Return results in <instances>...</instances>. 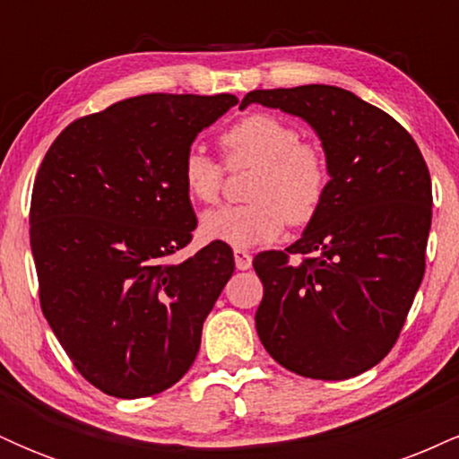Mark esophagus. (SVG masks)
<instances>
[{"mask_svg":"<svg viewBox=\"0 0 459 459\" xmlns=\"http://www.w3.org/2000/svg\"><path fill=\"white\" fill-rule=\"evenodd\" d=\"M235 265L237 270H250L252 267V255L247 250H241V247H235Z\"/></svg>","mask_w":459,"mask_h":459,"instance_id":"1","label":"esophagus"}]
</instances>
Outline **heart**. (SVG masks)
Returning a JSON list of instances; mask_svg holds the SVG:
<instances>
[{"label": "heart", "mask_w": 459, "mask_h": 459, "mask_svg": "<svg viewBox=\"0 0 459 459\" xmlns=\"http://www.w3.org/2000/svg\"><path fill=\"white\" fill-rule=\"evenodd\" d=\"M229 166L256 168L247 186V204L220 207L200 220V233L233 247L273 241L289 224H307L319 212L328 189V163L304 144L291 123L273 114H250L220 138ZM222 166L198 146L181 163L183 186L198 203H215L222 189Z\"/></svg>", "instance_id": "1"}]
</instances>
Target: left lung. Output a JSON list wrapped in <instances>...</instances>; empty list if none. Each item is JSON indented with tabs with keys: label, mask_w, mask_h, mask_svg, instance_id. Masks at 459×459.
Wrapping results in <instances>:
<instances>
[{
	"label": "left lung",
	"mask_w": 459,
	"mask_h": 459,
	"mask_svg": "<svg viewBox=\"0 0 459 459\" xmlns=\"http://www.w3.org/2000/svg\"><path fill=\"white\" fill-rule=\"evenodd\" d=\"M250 103L308 123L330 175L324 203L296 244L252 263L263 282L255 317L261 343L298 376H360L391 351L423 281L428 163L397 120L343 88L252 91L241 109Z\"/></svg>",
	"instance_id": "left-lung-1"
}]
</instances>
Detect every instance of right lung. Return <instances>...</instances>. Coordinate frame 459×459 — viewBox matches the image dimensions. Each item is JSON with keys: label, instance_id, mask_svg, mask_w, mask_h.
Masks as SVG:
<instances>
[{"label": "right lung", "instance_id": "add662e5", "mask_svg": "<svg viewBox=\"0 0 459 459\" xmlns=\"http://www.w3.org/2000/svg\"><path fill=\"white\" fill-rule=\"evenodd\" d=\"M235 94H142L57 135L34 181L30 246L40 307L73 365L120 399L177 384L233 276L230 247L170 256L196 229L181 163Z\"/></svg>", "mask_w": 459, "mask_h": 459}]
</instances>
